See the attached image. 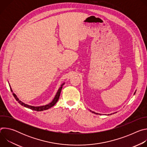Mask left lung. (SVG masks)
<instances>
[{"label":"left lung","mask_w":147,"mask_h":147,"mask_svg":"<svg viewBox=\"0 0 147 147\" xmlns=\"http://www.w3.org/2000/svg\"><path fill=\"white\" fill-rule=\"evenodd\" d=\"M135 93H136V92H134V94H135ZM90 111H91V112H92V113H95V114H98H98H99V115H100V114H99V113H95V112H93V111H91V110H90ZM115 113H116V112H115ZM113 114H114V113H113ZM111 115H112V113H111Z\"/></svg>","instance_id":"1"}]
</instances>
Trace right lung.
Masks as SVG:
<instances>
[{"instance_id": "right-lung-1", "label": "right lung", "mask_w": 147, "mask_h": 147, "mask_svg": "<svg viewBox=\"0 0 147 147\" xmlns=\"http://www.w3.org/2000/svg\"><path fill=\"white\" fill-rule=\"evenodd\" d=\"M65 84V82L63 83L61 85L60 87L58 89V91L55 96V98H53V100L50 102L49 103L46 105H43V106H39V107H34V106H31V105H27V104H26L25 103L23 102L22 101H21L18 98L17 96H16V95L13 92V90L11 89V88L10 87V90H11V91L13 92V95L14 96V97L15 98V99H16V100L20 104L22 105V106L26 107V108H27L28 109H32L33 111H45V110H47L49 108H51V107H53L55 105L56 103V102L58 101L59 100V96H60V92H61V89H62V87H63V86Z\"/></svg>"}]
</instances>
